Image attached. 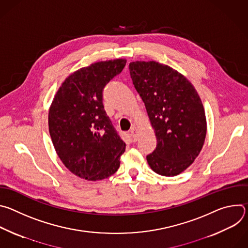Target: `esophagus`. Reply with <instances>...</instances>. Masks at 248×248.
<instances>
[{"label":"esophagus","mask_w":248,"mask_h":248,"mask_svg":"<svg viewBox=\"0 0 248 248\" xmlns=\"http://www.w3.org/2000/svg\"><path fill=\"white\" fill-rule=\"evenodd\" d=\"M129 133H130V135H131L133 141H137V139H138V130H137L134 126H132V127L130 128Z\"/></svg>","instance_id":"1"}]
</instances>
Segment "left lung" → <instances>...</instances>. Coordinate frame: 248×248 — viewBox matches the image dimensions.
<instances>
[{
	"label": "left lung",
	"instance_id": "obj_1",
	"mask_svg": "<svg viewBox=\"0 0 248 248\" xmlns=\"http://www.w3.org/2000/svg\"><path fill=\"white\" fill-rule=\"evenodd\" d=\"M129 72L157 139L156 149L146 157L148 165L158 174L178 175L204 145L207 122L201 99L192 83L167 64L135 61Z\"/></svg>",
	"mask_w": 248,
	"mask_h": 248
}]
</instances>
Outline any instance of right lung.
<instances>
[{
    "label": "right lung",
    "mask_w": 248,
    "mask_h": 248,
    "mask_svg": "<svg viewBox=\"0 0 248 248\" xmlns=\"http://www.w3.org/2000/svg\"><path fill=\"white\" fill-rule=\"evenodd\" d=\"M125 63V59L101 61L76 70L50 106L49 132L56 153L80 179H107L120 167L125 143L105 112L103 90Z\"/></svg>",
    "instance_id": "1"
}]
</instances>
